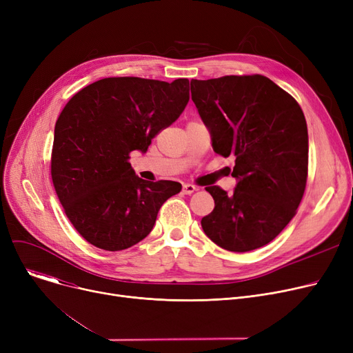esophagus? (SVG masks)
Returning a JSON list of instances; mask_svg holds the SVG:
<instances>
[{
    "label": "esophagus",
    "instance_id": "34e87169",
    "mask_svg": "<svg viewBox=\"0 0 353 353\" xmlns=\"http://www.w3.org/2000/svg\"><path fill=\"white\" fill-rule=\"evenodd\" d=\"M194 192H196V186H193V184H190V183L183 184V193L184 194H192Z\"/></svg>",
    "mask_w": 353,
    "mask_h": 353
}]
</instances>
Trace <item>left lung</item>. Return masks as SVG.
<instances>
[{
	"label": "left lung",
	"instance_id": "1",
	"mask_svg": "<svg viewBox=\"0 0 353 353\" xmlns=\"http://www.w3.org/2000/svg\"><path fill=\"white\" fill-rule=\"evenodd\" d=\"M192 100L209 128L212 147L233 156L236 189L206 190L214 209L201 228L230 252L262 248L296 214L307 179V125L301 105L263 76L192 80Z\"/></svg>",
	"mask_w": 353,
	"mask_h": 353
}]
</instances>
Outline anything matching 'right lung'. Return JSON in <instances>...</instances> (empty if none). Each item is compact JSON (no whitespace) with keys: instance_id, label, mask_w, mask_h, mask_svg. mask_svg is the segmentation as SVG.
I'll return each mask as SVG.
<instances>
[{"instance_id":"add662e5","label":"right lung","mask_w":353,"mask_h":353,"mask_svg":"<svg viewBox=\"0 0 353 353\" xmlns=\"http://www.w3.org/2000/svg\"><path fill=\"white\" fill-rule=\"evenodd\" d=\"M189 80L110 77L65 104L55 123L51 177L72 226L99 249L117 252L152 232L163 203L181 190L172 180L136 176L130 153H145L189 103Z\"/></svg>"}]
</instances>
